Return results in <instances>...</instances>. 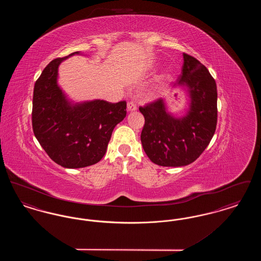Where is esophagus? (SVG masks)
I'll return each mask as SVG.
<instances>
[{"label": "esophagus", "instance_id": "1", "mask_svg": "<svg viewBox=\"0 0 261 261\" xmlns=\"http://www.w3.org/2000/svg\"><path fill=\"white\" fill-rule=\"evenodd\" d=\"M127 110H128L129 112H133V111H136V103H135L134 101H132V100L128 101V102H127Z\"/></svg>", "mask_w": 261, "mask_h": 261}]
</instances>
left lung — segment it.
<instances>
[{
  "label": "left lung",
  "mask_w": 261,
  "mask_h": 261,
  "mask_svg": "<svg viewBox=\"0 0 261 261\" xmlns=\"http://www.w3.org/2000/svg\"><path fill=\"white\" fill-rule=\"evenodd\" d=\"M179 83L190 88L191 109L182 119L165 112L162 99L140 107L145 117L141 142L149 160L161 166H184L206 149L217 124V88L207 68L196 58L183 54Z\"/></svg>",
  "instance_id": "8db88e82"
}]
</instances>
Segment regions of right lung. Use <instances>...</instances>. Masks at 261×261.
I'll list each match as a JSON object with an SVG mask.
<instances>
[{"label": "right lung", "instance_id": "1", "mask_svg": "<svg viewBox=\"0 0 261 261\" xmlns=\"http://www.w3.org/2000/svg\"><path fill=\"white\" fill-rule=\"evenodd\" d=\"M58 58L44 68L33 92L32 128L50 160L66 168L99 162L106 153L112 131L126 116V101L93 100L71 107L57 84Z\"/></svg>", "mask_w": 261, "mask_h": 261}]
</instances>
